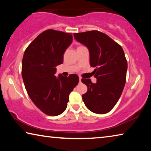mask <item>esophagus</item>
<instances>
[{
	"label": "esophagus",
	"instance_id": "obj_1",
	"mask_svg": "<svg viewBox=\"0 0 151 151\" xmlns=\"http://www.w3.org/2000/svg\"><path fill=\"white\" fill-rule=\"evenodd\" d=\"M79 83H81V77H79Z\"/></svg>",
	"mask_w": 151,
	"mask_h": 151
}]
</instances>
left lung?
Returning a JSON list of instances; mask_svg holds the SVG:
<instances>
[{
  "label": "left lung",
  "mask_w": 151,
  "mask_h": 151,
  "mask_svg": "<svg viewBox=\"0 0 151 151\" xmlns=\"http://www.w3.org/2000/svg\"><path fill=\"white\" fill-rule=\"evenodd\" d=\"M74 37L88 48L91 66L95 67L96 83L90 78L81 79L88 88L83 94V102L94 113H107L118 102L126 83L127 61L123 49L98 30L74 33Z\"/></svg>",
  "instance_id": "8db88e82"
}]
</instances>
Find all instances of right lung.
Listing matches in <instances>:
<instances>
[{
  "label": "right lung",
  "mask_w": 151,
  "mask_h": 151,
  "mask_svg": "<svg viewBox=\"0 0 151 151\" xmlns=\"http://www.w3.org/2000/svg\"><path fill=\"white\" fill-rule=\"evenodd\" d=\"M73 41L70 33L48 29L38 36L24 51L22 76L27 93L45 114H62L69 101V94L78 85V75H59L56 66L63 63V55Z\"/></svg>",
  "instance_id": "obj_1"
}]
</instances>
